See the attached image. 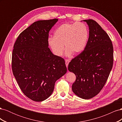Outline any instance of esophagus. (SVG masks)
I'll use <instances>...</instances> for the list:
<instances>
[{
    "label": "esophagus",
    "mask_w": 122,
    "mask_h": 122,
    "mask_svg": "<svg viewBox=\"0 0 122 122\" xmlns=\"http://www.w3.org/2000/svg\"><path fill=\"white\" fill-rule=\"evenodd\" d=\"M65 62H66V67H67L68 68V64H69V63L70 61H69V60H65Z\"/></svg>",
    "instance_id": "34e87169"
}]
</instances>
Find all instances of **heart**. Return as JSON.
<instances>
[{"instance_id": "heart-1", "label": "heart", "mask_w": 122, "mask_h": 122, "mask_svg": "<svg viewBox=\"0 0 122 122\" xmlns=\"http://www.w3.org/2000/svg\"><path fill=\"white\" fill-rule=\"evenodd\" d=\"M88 39V29L82 22L65 23L54 31L53 37L48 39V44L53 53L61 56L65 49L66 56L78 54L85 49Z\"/></svg>"}]
</instances>
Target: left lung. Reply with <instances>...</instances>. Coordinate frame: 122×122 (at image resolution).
Returning a JSON list of instances; mask_svg holds the SVG:
<instances>
[{
    "label": "left lung",
    "mask_w": 122,
    "mask_h": 122,
    "mask_svg": "<svg viewBox=\"0 0 122 122\" xmlns=\"http://www.w3.org/2000/svg\"><path fill=\"white\" fill-rule=\"evenodd\" d=\"M89 27V37L86 48L73 58L68 65L76 79L72 89L77 96L90 99L104 86L112 69L113 48L107 34L97 22L84 20Z\"/></svg>",
    "instance_id": "left-lung-1"
}]
</instances>
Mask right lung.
I'll return each mask as SVG.
<instances>
[{
    "mask_svg": "<svg viewBox=\"0 0 122 122\" xmlns=\"http://www.w3.org/2000/svg\"><path fill=\"white\" fill-rule=\"evenodd\" d=\"M57 21L35 22L21 33L14 45L13 74L24 94L34 101L49 97L55 81L67 71L64 58L48 48L49 32Z\"/></svg>",
    "mask_w": 122,
    "mask_h": 122,
    "instance_id": "right-lung-1",
    "label": "right lung"
}]
</instances>
